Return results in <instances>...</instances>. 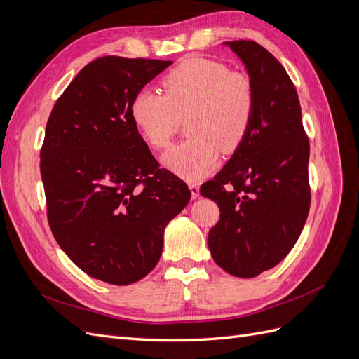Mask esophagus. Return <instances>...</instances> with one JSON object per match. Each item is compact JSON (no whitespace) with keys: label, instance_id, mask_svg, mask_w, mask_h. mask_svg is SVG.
I'll return each mask as SVG.
<instances>
[{"label":"esophagus","instance_id":"34e87169","mask_svg":"<svg viewBox=\"0 0 359 359\" xmlns=\"http://www.w3.org/2000/svg\"><path fill=\"white\" fill-rule=\"evenodd\" d=\"M189 187L191 191V198L196 199L199 196V184L198 182H189Z\"/></svg>","mask_w":359,"mask_h":359}]
</instances>
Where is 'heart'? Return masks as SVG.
Returning a JSON list of instances; mask_svg holds the SVG:
<instances>
[{"label":"heart","mask_w":359,"mask_h":359,"mask_svg":"<svg viewBox=\"0 0 359 359\" xmlns=\"http://www.w3.org/2000/svg\"><path fill=\"white\" fill-rule=\"evenodd\" d=\"M165 95L140 90L130 115L140 136L154 149L168 148L182 119L190 139L163 156L168 169L186 180L208 173L223 153H235L252 128L257 94L253 79L226 64L190 57L161 79Z\"/></svg>","instance_id":"1"}]
</instances>
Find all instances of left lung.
I'll return each instance as SVG.
<instances>
[{"label": "left lung", "mask_w": 359, "mask_h": 359, "mask_svg": "<svg viewBox=\"0 0 359 359\" xmlns=\"http://www.w3.org/2000/svg\"><path fill=\"white\" fill-rule=\"evenodd\" d=\"M227 45L255 82L256 112L243 145L201 194L220 208L208 233L215 264L252 278L281 262L306 224L310 144L295 85L280 61L253 40Z\"/></svg>", "instance_id": "1"}]
</instances>
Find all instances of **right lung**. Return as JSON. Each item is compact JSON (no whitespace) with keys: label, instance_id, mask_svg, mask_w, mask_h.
Listing matches in <instances>:
<instances>
[{"label":"right lung","instance_id":"1","mask_svg":"<svg viewBox=\"0 0 359 359\" xmlns=\"http://www.w3.org/2000/svg\"><path fill=\"white\" fill-rule=\"evenodd\" d=\"M172 61L107 55L76 74L49 115L40 151L48 222L83 273L126 286L154 269L166 224L191 198L160 168L130 104Z\"/></svg>","mask_w":359,"mask_h":359}]
</instances>
